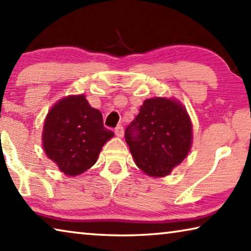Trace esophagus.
<instances>
[{
	"instance_id": "obj_1",
	"label": "esophagus",
	"mask_w": 251,
	"mask_h": 251,
	"mask_svg": "<svg viewBox=\"0 0 251 251\" xmlns=\"http://www.w3.org/2000/svg\"><path fill=\"white\" fill-rule=\"evenodd\" d=\"M114 133H116L117 137L122 138V137H123V133H125V130H123V126H118L117 128L114 129Z\"/></svg>"
}]
</instances>
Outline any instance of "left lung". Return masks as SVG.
Returning <instances> with one entry per match:
<instances>
[{
  "label": "left lung",
  "instance_id": "1",
  "mask_svg": "<svg viewBox=\"0 0 251 251\" xmlns=\"http://www.w3.org/2000/svg\"><path fill=\"white\" fill-rule=\"evenodd\" d=\"M126 141L134 162L151 176H168L190 151L192 126L187 110L174 99H147L126 126Z\"/></svg>",
  "mask_w": 251,
  "mask_h": 251
}]
</instances>
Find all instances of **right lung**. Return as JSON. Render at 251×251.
Wrapping results in <instances>:
<instances>
[{
  "mask_svg": "<svg viewBox=\"0 0 251 251\" xmlns=\"http://www.w3.org/2000/svg\"><path fill=\"white\" fill-rule=\"evenodd\" d=\"M114 135L104 128L99 110L83 94L69 96L52 106L43 126V149L67 176L83 174L97 162L99 153Z\"/></svg>",
  "mask_w": 251,
  "mask_h": 251,
  "instance_id": "right-lung-1",
  "label": "right lung"
}]
</instances>
